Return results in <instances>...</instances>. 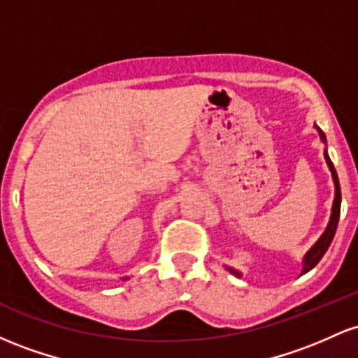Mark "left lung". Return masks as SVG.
<instances>
[{
	"label": "left lung",
	"mask_w": 358,
	"mask_h": 358,
	"mask_svg": "<svg viewBox=\"0 0 358 358\" xmlns=\"http://www.w3.org/2000/svg\"><path fill=\"white\" fill-rule=\"evenodd\" d=\"M316 131L320 133V138H322L323 143H327V138H324L323 131L320 129L318 126L315 124ZM324 159H327V165L330 168L331 171V178H334V183H335V200H334V207H331V215H330V222H328L327 229H324V232L322 234V237H320L318 241H316V244L311 248L310 250L306 252L305 259H303V271L301 274L308 273L310 269H313L316 264L320 262V259L324 256V252H327L328 248H330L331 241H334V236L336 232V225H338V217H340V205H342V192H340V183H338V175H336L335 171V166L334 163H331L330 156H328L327 150H324ZM231 271L232 274H236V276L241 278V273L239 271H234L232 268H227Z\"/></svg>",
	"instance_id": "left-lung-1"
}]
</instances>
